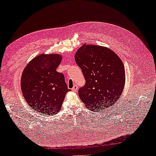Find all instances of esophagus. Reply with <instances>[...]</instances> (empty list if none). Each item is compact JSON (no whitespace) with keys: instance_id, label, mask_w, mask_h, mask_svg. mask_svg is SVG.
Segmentation results:
<instances>
[{"instance_id":"obj_1","label":"esophagus","mask_w":156,"mask_h":156,"mask_svg":"<svg viewBox=\"0 0 156 156\" xmlns=\"http://www.w3.org/2000/svg\"><path fill=\"white\" fill-rule=\"evenodd\" d=\"M72 90L73 92H77V91L78 90V87H77V85H74L72 89Z\"/></svg>"}]
</instances>
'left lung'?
I'll use <instances>...</instances> for the list:
<instances>
[{
  "label": "left lung",
  "mask_w": 156,
  "mask_h": 156,
  "mask_svg": "<svg viewBox=\"0 0 156 156\" xmlns=\"http://www.w3.org/2000/svg\"><path fill=\"white\" fill-rule=\"evenodd\" d=\"M86 84L79 90L84 105L93 112L114 105L123 92L126 81L122 60L106 47L84 44L75 55Z\"/></svg>",
  "instance_id": "1"
}]
</instances>
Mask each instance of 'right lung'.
<instances>
[{"mask_svg": "<svg viewBox=\"0 0 156 156\" xmlns=\"http://www.w3.org/2000/svg\"><path fill=\"white\" fill-rule=\"evenodd\" d=\"M62 59L59 54H40L23 70L21 91L27 104L36 112L46 115L58 113L70 91L64 75L56 72Z\"/></svg>", "mask_w": 156, "mask_h": 156, "instance_id": "1", "label": "right lung"}]
</instances>
